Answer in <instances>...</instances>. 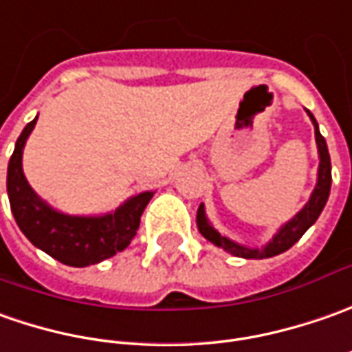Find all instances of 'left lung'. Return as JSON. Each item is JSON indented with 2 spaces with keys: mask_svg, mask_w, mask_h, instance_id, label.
<instances>
[{
  "mask_svg": "<svg viewBox=\"0 0 352 352\" xmlns=\"http://www.w3.org/2000/svg\"><path fill=\"white\" fill-rule=\"evenodd\" d=\"M314 128H316V142H318V150H320V171H318V185L311 192L309 202L300 210V212L288 222L286 226L280 228V232L273 237V241L263 249H249L243 245H237L234 241H230L228 237L220 236L212 226L206 222L204 216V208L200 206L199 214H197V224H199V232L206 237L208 241H212L214 245L222 248L228 253L236 255V257H243V259H267V257H274L278 253H285L286 249H290L296 243L300 237L306 234L309 226L318 220V216L323 210L327 197H329V188H331V160H329V152H327V144L325 138L320 134L318 122L311 113H308Z\"/></svg>",
  "mask_w": 352,
  "mask_h": 352,
  "instance_id": "obj_1",
  "label": "left lung"
}]
</instances>
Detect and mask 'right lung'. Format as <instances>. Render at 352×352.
<instances>
[{
	"label": "right lung",
	"mask_w": 352,
	"mask_h": 352,
	"mask_svg": "<svg viewBox=\"0 0 352 352\" xmlns=\"http://www.w3.org/2000/svg\"><path fill=\"white\" fill-rule=\"evenodd\" d=\"M34 124L36 118L21 132L7 167V195L21 232L29 237L32 245L69 267H89L128 248L138 232L140 216L153 192L132 197L116 212L99 218L56 212L34 195L23 175V148Z\"/></svg>",
	"instance_id": "obj_1"
}]
</instances>
